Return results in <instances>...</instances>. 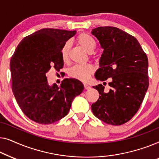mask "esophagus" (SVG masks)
<instances>
[{
	"mask_svg": "<svg viewBox=\"0 0 159 159\" xmlns=\"http://www.w3.org/2000/svg\"><path fill=\"white\" fill-rule=\"evenodd\" d=\"M84 89H86V90H88V89H91V87L89 86V85H87V84H84Z\"/></svg>",
	"mask_w": 159,
	"mask_h": 159,
	"instance_id": "obj_1",
	"label": "esophagus"
}]
</instances>
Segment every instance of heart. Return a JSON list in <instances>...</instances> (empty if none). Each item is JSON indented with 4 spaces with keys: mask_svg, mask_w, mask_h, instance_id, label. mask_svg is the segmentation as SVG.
<instances>
[{
    "mask_svg": "<svg viewBox=\"0 0 159 159\" xmlns=\"http://www.w3.org/2000/svg\"><path fill=\"white\" fill-rule=\"evenodd\" d=\"M76 41L78 44L88 52H92L96 47V42L93 38L85 33H82L78 36ZM69 50H70V44L67 42L64 44L61 50L62 60L64 62L68 60ZM93 73V68L90 64L76 65L73 66L69 71V75L73 79L82 80V81H86Z\"/></svg>",
    "mask_w": 159,
    "mask_h": 159,
    "instance_id": "1",
    "label": "heart"
}]
</instances>
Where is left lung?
Segmentation results:
<instances>
[{"mask_svg": "<svg viewBox=\"0 0 159 159\" xmlns=\"http://www.w3.org/2000/svg\"><path fill=\"white\" fill-rule=\"evenodd\" d=\"M91 34L104 50L95 78L102 81L111 79L109 91L102 84L93 86L99 98L91 110L105 123L121 125L138 111L148 88L147 55L133 36L117 27L100 26Z\"/></svg>", "mask_w": 159, "mask_h": 159, "instance_id": "8db88e82", "label": "left lung"}]
</instances>
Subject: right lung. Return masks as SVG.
Wrapping results in <instances>:
<instances>
[{"label": "right lung", "instance_id": "add662e5", "mask_svg": "<svg viewBox=\"0 0 159 159\" xmlns=\"http://www.w3.org/2000/svg\"><path fill=\"white\" fill-rule=\"evenodd\" d=\"M75 31L45 28L20 42L10 62L12 91L26 117L50 125L68 115L73 100L84 91L75 79H65L59 87L50 86L46 74L51 68L63 67L61 50Z\"/></svg>", "mask_w": 159, "mask_h": 159}]
</instances>
